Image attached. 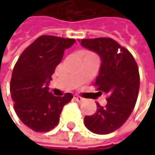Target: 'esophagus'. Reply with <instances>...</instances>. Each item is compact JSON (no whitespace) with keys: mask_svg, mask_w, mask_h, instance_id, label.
Masks as SVG:
<instances>
[{"mask_svg":"<svg viewBox=\"0 0 155 155\" xmlns=\"http://www.w3.org/2000/svg\"><path fill=\"white\" fill-rule=\"evenodd\" d=\"M74 100L75 101L79 102V103H81V102H83V101H85L84 98H81V97H80V96H78V95H75V96L74 97Z\"/></svg>","mask_w":155,"mask_h":155,"instance_id":"34e87169","label":"esophagus"}]
</instances>
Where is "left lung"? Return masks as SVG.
Here are the masks:
<instances>
[{
    "instance_id": "left-lung-1",
    "label": "left lung",
    "mask_w": 155,
    "mask_h": 155,
    "mask_svg": "<svg viewBox=\"0 0 155 155\" xmlns=\"http://www.w3.org/2000/svg\"><path fill=\"white\" fill-rule=\"evenodd\" d=\"M81 45L100 55L101 64L94 85L108 95L107 105L97 103V111L85 116L84 124L94 134L107 135L119 128L135 108L140 86L138 66L130 52L112 38L81 39Z\"/></svg>"
}]
</instances>
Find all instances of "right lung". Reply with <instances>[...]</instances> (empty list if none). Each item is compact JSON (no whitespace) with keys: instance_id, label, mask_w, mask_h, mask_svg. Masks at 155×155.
Returning <instances> with one entry per match:
<instances>
[{"instance_id":"add662e5","label":"right lung","mask_w":155,"mask_h":155,"mask_svg":"<svg viewBox=\"0 0 155 155\" xmlns=\"http://www.w3.org/2000/svg\"><path fill=\"white\" fill-rule=\"evenodd\" d=\"M75 43L73 38L41 36L27 47L16 63L10 85L14 109L24 125L36 132H47L59 122L72 93L55 97L48 84L64 50Z\"/></svg>"}]
</instances>
